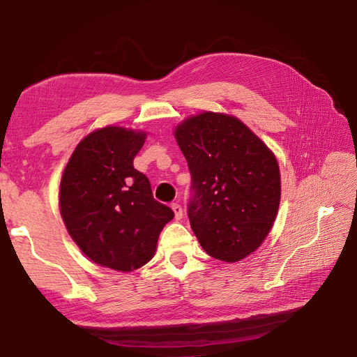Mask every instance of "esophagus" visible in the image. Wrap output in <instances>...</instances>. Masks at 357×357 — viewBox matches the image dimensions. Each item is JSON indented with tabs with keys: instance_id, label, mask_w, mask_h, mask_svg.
I'll return each instance as SVG.
<instances>
[{
	"instance_id": "esophagus-1",
	"label": "esophagus",
	"mask_w": 357,
	"mask_h": 357,
	"mask_svg": "<svg viewBox=\"0 0 357 357\" xmlns=\"http://www.w3.org/2000/svg\"><path fill=\"white\" fill-rule=\"evenodd\" d=\"M171 208H172V211H174V218H176L177 220H180V219L183 218V208H181V205L177 204V202H174V204H171Z\"/></svg>"
}]
</instances>
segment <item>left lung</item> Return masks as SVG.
Listing matches in <instances>:
<instances>
[{"label":"left lung","mask_w":357,"mask_h":357,"mask_svg":"<svg viewBox=\"0 0 357 357\" xmlns=\"http://www.w3.org/2000/svg\"><path fill=\"white\" fill-rule=\"evenodd\" d=\"M192 185L190 228L214 259L236 262L271 231L280 204L275 156L238 119L202 113L176 129Z\"/></svg>","instance_id":"8db88e82"}]
</instances>
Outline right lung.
<instances>
[{"instance_id":"1","label":"right lung","mask_w":357,"mask_h":357,"mask_svg":"<svg viewBox=\"0 0 357 357\" xmlns=\"http://www.w3.org/2000/svg\"><path fill=\"white\" fill-rule=\"evenodd\" d=\"M144 139V132L119 126L98 129L75 147L61 180V214L71 238L95 264L116 271L147 264L174 218L134 168Z\"/></svg>"}]
</instances>
